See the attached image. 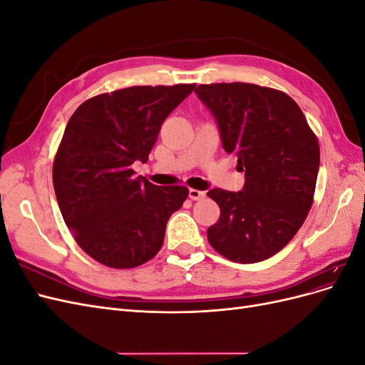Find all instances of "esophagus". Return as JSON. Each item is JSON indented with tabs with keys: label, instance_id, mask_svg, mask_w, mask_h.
I'll use <instances>...</instances> for the list:
<instances>
[{
	"label": "esophagus",
	"instance_id": "esophagus-1",
	"mask_svg": "<svg viewBox=\"0 0 365 365\" xmlns=\"http://www.w3.org/2000/svg\"><path fill=\"white\" fill-rule=\"evenodd\" d=\"M189 197H190V200H193V201L204 200V197H205V192L196 190V189H190V190H189Z\"/></svg>",
	"mask_w": 365,
	"mask_h": 365
}]
</instances>
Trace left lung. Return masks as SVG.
I'll return each mask as SVG.
<instances>
[{
    "label": "left lung",
    "instance_id": "left-lung-1",
    "mask_svg": "<svg viewBox=\"0 0 365 365\" xmlns=\"http://www.w3.org/2000/svg\"><path fill=\"white\" fill-rule=\"evenodd\" d=\"M195 93L215 115L222 146L245 172L240 192L213 189L220 208L207 239L220 256L256 263L277 254L314 202L319 146L292 98L254 83H212Z\"/></svg>",
    "mask_w": 365,
    "mask_h": 365
}]
</instances>
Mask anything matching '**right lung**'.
<instances>
[{"mask_svg":"<svg viewBox=\"0 0 365 365\" xmlns=\"http://www.w3.org/2000/svg\"><path fill=\"white\" fill-rule=\"evenodd\" d=\"M195 83L130 86L88 98L65 128L53 163L62 217L88 256L115 269L157 256L168 220L189 196L184 185L160 187L135 178L163 121Z\"/></svg>","mask_w":365,"mask_h":365,"instance_id":"add662e5","label":"right lung"}]
</instances>
